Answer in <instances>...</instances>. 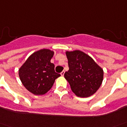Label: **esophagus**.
Wrapping results in <instances>:
<instances>
[{
  "mask_svg": "<svg viewBox=\"0 0 127 127\" xmlns=\"http://www.w3.org/2000/svg\"><path fill=\"white\" fill-rule=\"evenodd\" d=\"M64 74V71H62V72L61 73V75L62 76H63Z\"/></svg>",
  "mask_w": 127,
  "mask_h": 127,
  "instance_id": "34e87169",
  "label": "esophagus"
}]
</instances>
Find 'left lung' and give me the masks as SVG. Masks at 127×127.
Here are the masks:
<instances>
[{
    "instance_id": "1",
    "label": "left lung",
    "mask_w": 127,
    "mask_h": 127,
    "mask_svg": "<svg viewBox=\"0 0 127 127\" xmlns=\"http://www.w3.org/2000/svg\"><path fill=\"white\" fill-rule=\"evenodd\" d=\"M69 70L64 76L72 91L80 97L91 96L100 88L103 70L88 55L79 50L66 51Z\"/></svg>"
}]
</instances>
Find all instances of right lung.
<instances>
[{"mask_svg": "<svg viewBox=\"0 0 127 127\" xmlns=\"http://www.w3.org/2000/svg\"><path fill=\"white\" fill-rule=\"evenodd\" d=\"M54 51L41 49L28 58L19 69V77L24 87L35 95H43L52 87L61 74L55 72L51 63Z\"/></svg>", "mask_w": 127, "mask_h": 127, "instance_id": "1", "label": "right lung"}]
</instances>
